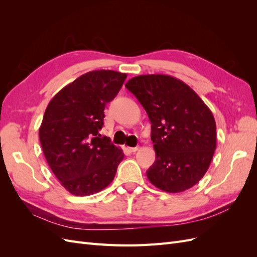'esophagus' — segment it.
Listing matches in <instances>:
<instances>
[{
	"mask_svg": "<svg viewBox=\"0 0 257 257\" xmlns=\"http://www.w3.org/2000/svg\"><path fill=\"white\" fill-rule=\"evenodd\" d=\"M138 149H139L138 146L137 147H132V148H128V151L130 152H136Z\"/></svg>",
	"mask_w": 257,
	"mask_h": 257,
	"instance_id": "obj_1",
	"label": "esophagus"
}]
</instances>
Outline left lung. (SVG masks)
I'll list each match as a JSON object with an SVG mask.
<instances>
[{
    "instance_id": "1",
    "label": "left lung",
    "mask_w": 257,
    "mask_h": 257,
    "mask_svg": "<svg viewBox=\"0 0 257 257\" xmlns=\"http://www.w3.org/2000/svg\"><path fill=\"white\" fill-rule=\"evenodd\" d=\"M125 88L145 108L151 122L154 164L147 177L158 189H191L208 170L216 148L213 114L195 91L168 75H141Z\"/></svg>"
}]
</instances>
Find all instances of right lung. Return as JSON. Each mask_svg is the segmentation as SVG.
Wrapping results in <instances>:
<instances>
[{"mask_svg":"<svg viewBox=\"0 0 257 257\" xmlns=\"http://www.w3.org/2000/svg\"><path fill=\"white\" fill-rule=\"evenodd\" d=\"M126 74L92 71L78 77L50 100L40 127L43 152L65 190L87 196L109 185L124 158L120 148L98 133L104 109L120 91Z\"/></svg>","mask_w":257,"mask_h":257,"instance_id":"add662e5","label":"right lung"}]
</instances>
